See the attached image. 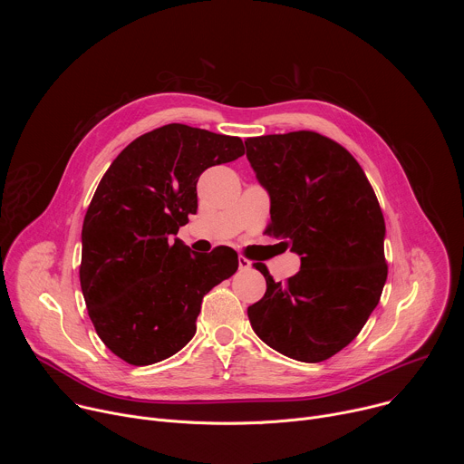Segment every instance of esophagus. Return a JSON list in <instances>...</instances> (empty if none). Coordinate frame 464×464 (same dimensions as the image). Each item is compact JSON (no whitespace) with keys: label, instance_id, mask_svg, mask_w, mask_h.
<instances>
[{"label":"esophagus","instance_id":"34e87169","mask_svg":"<svg viewBox=\"0 0 464 464\" xmlns=\"http://www.w3.org/2000/svg\"><path fill=\"white\" fill-rule=\"evenodd\" d=\"M238 268L240 270H249L251 268V262L246 256H238Z\"/></svg>","mask_w":464,"mask_h":464}]
</instances>
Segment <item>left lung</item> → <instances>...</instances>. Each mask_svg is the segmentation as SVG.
<instances>
[{
	"instance_id": "obj_1",
	"label": "left lung",
	"mask_w": 464,
	"mask_h": 464,
	"mask_svg": "<svg viewBox=\"0 0 464 464\" xmlns=\"http://www.w3.org/2000/svg\"><path fill=\"white\" fill-rule=\"evenodd\" d=\"M246 156L270 194L268 233L301 256L299 272L247 308L255 334L277 353L317 363L347 347L376 308L385 279V222L358 161L315 131L249 138Z\"/></svg>"
}]
</instances>
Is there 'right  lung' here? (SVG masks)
Instances as JSON below:
<instances>
[{"instance_id": "add662e5", "label": "right lung", "mask_w": 464, "mask_h": 464, "mask_svg": "<svg viewBox=\"0 0 464 464\" xmlns=\"http://www.w3.org/2000/svg\"><path fill=\"white\" fill-rule=\"evenodd\" d=\"M244 154L240 138L172 122L131 141L102 176L82 224L81 288L102 343L130 365L181 351L204 295L238 268L231 247L192 256L176 235L196 183Z\"/></svg>"}]
</instances>
